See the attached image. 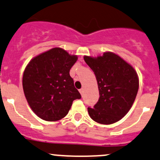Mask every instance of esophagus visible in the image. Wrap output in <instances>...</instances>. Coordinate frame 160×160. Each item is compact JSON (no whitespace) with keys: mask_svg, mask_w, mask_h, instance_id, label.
<instances>
[{"mask_svg":"<svg viewBox=\"0 0 160 160\" xmlns=\"http://www.w3.org/2000/svg\"><path fill=\"white\" fill-rule=\"evenodd\" d=\"M79 91H80V94H81V95L83 96V88H82V89H80V90H79Z\"/></svg>","mask_w":160,"mask_h":160,"instance_id":"obj_1","label":"esophagus"}]
</instances>
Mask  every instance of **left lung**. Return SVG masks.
Segmentation results:
<instances>
[{
	"mask_svg": "<svg viewBox=\"0 0 160 160\" xmlns=\"http://www.w3.org/2000/svg\"><path fill=\"white\" fill-rule=\"evenodd\" d=\"M83 59L94 72L100 93L93 108H87L90 118L105 125L120 120L130 110L137 97V71L128 62L110 51L96 58L84 56Z\"/></svg>",
	"mask_w": 160,
	"mask_h": 160,
	"instance_id": "8db88e82",
	"label": "left lung"
}]
</instances>
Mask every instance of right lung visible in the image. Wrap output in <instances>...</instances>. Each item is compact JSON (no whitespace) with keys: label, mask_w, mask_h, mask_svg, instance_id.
<instances>
[{"label":"right lung","mask_w":160,"mask_h":160,"mask_svg":"<svg viewBox=\"0 0 160 160\" xmlns=\"http://www.w3.org/2000/svg\"><path fill=\"white\" fill-rule=\"evenodd\" d=\"M78 57L53 48L30 60L23 74V90L33 112L46 121H58L68 113L73 101L81 96L70 70Z\"/></svg>","instance_id":"1"}]
</instances>
